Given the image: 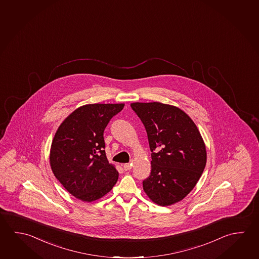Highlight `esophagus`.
Listing matches in <instances>:
<instances>
[{"mask_svg": "<svg viewBox=\"0 0 259 259\" xmlns=\"http://www.w3.org/2000/svg\"><path fill=\"white\" fill-rule=\"evenodd\" d=\"M132 168V163H124L123 164V169L125 170V171H128V170H130Z\"/></svg>", "mask_w": 259, "mask_h": 259, "instance_id": "34e87169", "label": "esophagus"}]
</instances>
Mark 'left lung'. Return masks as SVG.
I'll use <instances>...</instances> for the list:
<instances>
[{"label": "left lung", "instance_id": "left-lung-1", "mask_svg": "<svg viewBox=\"0 0 259 259\" xmlns=\"http://www.w3.org/2000/svg\"><path fill=\"white\" fill-rule=\"evenodd\" d=\"M147 133L151 175L143 181L145 194L155 204H176L193 190L206 163L204 140L195 123L174 105L158 102L133 103Z\"/></svg>", "mask_w": 259, "mask_h": 259}]
</instances>
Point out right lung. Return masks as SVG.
I'll list each match as a JSON object with an SVG mask.
<instances>
[{
  "label": "right lung",
  "instance_id": "add662e5",
  "mask_svg": "<svg viewBox=\"0 0 259 259\" xmlns=\"http://www.w3.org/2000/svg\"><path fill=\"white\" fill-rule=\"evenodd\" d=\"M123 106L82 105L64 119L55 133L51 145V168L57 180L77 199H99L117 182L118 172L105 154L104 131Z\"/></svg>",
  "mask_w": 259,
  "mask_h": 259
}]
</instances>
